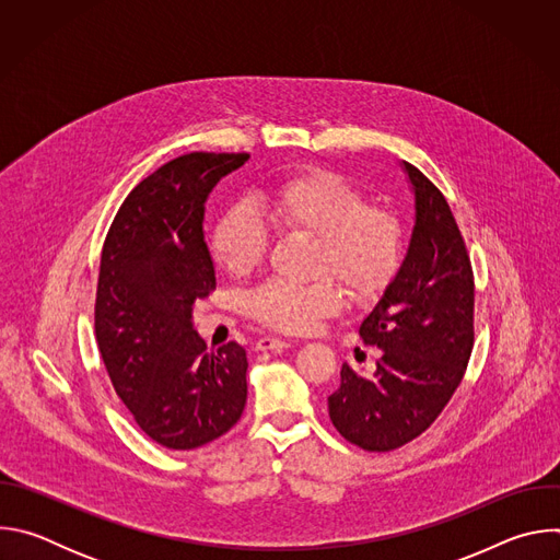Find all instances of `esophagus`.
Segmentation results:
<instances>
[{"mask_svg": "<svg viewBox=\"0 0 560 560\" xmlns=\"http://www.w3.org/2000/svg\"><path fill=\"white\" fill-rule=\"evenodd\" d=\"M290 348V341L285 339H277V337H261L257 341V350L259 352H268V350H285Z\"/></svg>", "mask_w": 560, "mask_h": 560, "instance_id": "obj_1", "label": "esophagus"}]
</instances>
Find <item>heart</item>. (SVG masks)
Segmentation results:
<instances>
[{
	"label": "heart",
	"instance_id": "heart-1",
	"mask_svg": "<svg viewBox=\"0 0 560 560\" xmlns=\"http://www.w3.org/2000/svg\"><path fill=\"white\" fill-rule=\"evenodd\" d=\"M275 221L290 232L316 236V272H335L357 299H378L404 261L406 232L394 210L368 203L363 190L339 173L301 171L275 186L268 199ZM270 230L253 201H234L212 225L210 253L230 277H246L266 257ZM346 305V290L332 277L314 283L266 281L246 294V310L259 324L305 332L318 318Z\"/></svg>",
	"mask_w": 560,
	"mask_h": 560
}]
</instances>
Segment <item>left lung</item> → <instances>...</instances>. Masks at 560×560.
Listing matches in <instances>:
<instances>
[{"label":"left lung","instance_id":"8db88e82","mask_svg":"<svg viewBox=\"0 0 560 560\" xmlns=\"http://www.w3.org/2000/svg\"><path fill=\"white\" fill-rule=\"evenodd\" d=\"M415 192V228L396 277L359 326L381 357L368 376L348 363L328 396L343 439L389 452L423 434L458 387L474 346V277L441 190L401 164Z\"/></svg>","mask_w":560,"mask_h":560}]
</instances>
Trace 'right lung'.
Instances as JSON below:
<instances>
[{
	"label": "right lung",
	"instance_id": "add662e5",
	"mask_svg": "<svg viewBox=\"0 0 560 560\" xmlns=\"http://www.w3.org/2000/svg\"><path fill=\"white\" fill-rule=\"evenodd\" d=\"M248 159V152L173 159L126 197L104 242L97 346L137 425L168 450L219 439L246 408V350L230 341L208 352L192 328V305L217 285L203 238L208 195Z\"/></svg>",
	"mask_w": 560,
	"mask_h": 560
}]
</instances>
